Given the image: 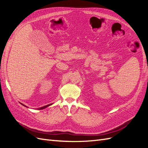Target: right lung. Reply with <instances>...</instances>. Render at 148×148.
<instances>
[{"instance_id": "1", "label": "right lung", "mask_w": 148, "mask_h": 148, "mask_svg": "<svg viewBox=\"0 0 148 148\" xmlns=\"http://www.w3.org/2000/svg\"><path fill=\"white\" fill-rule=\"evenodd\" d=\"M20 104H21V105H23V106H25V107H28L27 106H26L25 105H24V104H21V103H20ZM52 104H48V105H46V106H43V107H39V108H38V109H37L38 110H42V109H45V108H46V107H47L48 106H51Z\"/></svg>"}]
</instances>
